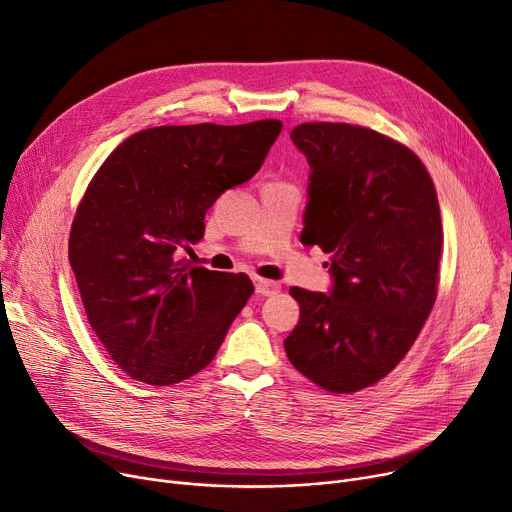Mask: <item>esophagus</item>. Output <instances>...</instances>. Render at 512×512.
Here are the masks:
<instances>
[{
	"label": "esophagus",
	"mask_w": 512,
	"mask_h": 512,
	"mask_svg": "<svg viewBox=\"0 0 512 512\" xmlns=\"http://www.w3.org/2000/svg\"><path fill=\"white\" fill-rule=\"evenodd\" d=\"M255 290L261 297H272V294L280 292V284L274 280H263V278H255Z\"/></svg>",
	"instance_id": "1"
}]
</instances>
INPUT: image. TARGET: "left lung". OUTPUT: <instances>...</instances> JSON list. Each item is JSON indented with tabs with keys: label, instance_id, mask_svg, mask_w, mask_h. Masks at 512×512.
<instances>
[{
	"label": "left lung",
	"instance_id": "1",
	"mask_svg": "<svg viewBox=\"0 0 512 512\" xmlns=\"http://www.w3.org/2000/svg\"><path fill=\"white\" fill-rule=\"evenodd\" d=\"M311 166L301 242L330 253L332 294L292 286L286 355L307 380L351 394L411 351L438 297L440 205L423 161L382 132L305 122L290 132Z\"/></svg>",
	"mask_w": 512,
	"mask_h": 512
}]
</instances>
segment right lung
I'll return each mask as SVG.
<instances>
[{"label": "right lung", "mask_w": 512, "mask_h": 512, "mask_svg": "<svg viewBox=\"0 0 512 512\" xmlns=\"http://www.w3.org/2000/svg\"><path fill=\"white\" fill-rule=\"evenodd\" d=\"M280 120L155 126L120 143L76 207L68 259L89 324L132 380L172 386L207 367L255 292L247 274L186 267L205 213L257 174Z\"/></svg>", "instance_id": "right-lung-1"}]
</instances>
